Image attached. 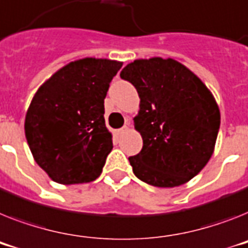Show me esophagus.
Instances as JSON below:
<instances>
[{
  "label": "esophagus",
  "mask_w": 248,
  "mask_h": 248,
  "mask_svg": "<svg viewBox=\"0 0 248 248\" xmlns=\"http://www.w3.org/2000/svg\"><path fill=\"white\" fill-rule=\"evenodd\" d=\"M128 126H130V122H128V121H127V122H126V124H124V127L120 128V130H117V134H118V135L124 134V131H126V130H127V128H128Z\"/></svg>",
  "instance_id": "34e87169"
}]
</instances>
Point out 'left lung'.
<instances>
[{"label":"left lung","instance_id":"obj_1","mask_svg":"<svg viewBox=\"0 0 248 248\" xmlns=\"http://www.w3.org/2000/svg\"><path fill=\"white\" fill-rule=\"evenodd\" d=\"M120 76L140 97L134 121L143 145L128 157L134 174L160 188L189 182L209 161L219 131V108L209 89L174 59L135 60Z\"/></svg>","mask_w":248,"mask_h":248}]
</instances>
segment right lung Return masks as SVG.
I'll return each mask as SVG.
<instances>
[{
    "instance_id": "add662e5",
    "label": "right lung",
    "mask_w": 248,
    "mask_h": 248,
    "mask_svg": "<svg viewBox=\"0 0 248 248\" xmlns=\"http://www.w3.org/2000/svg\"><path fill=\"white\" fill-rule=\"evenodd\" d=\"M121 66L94 58L72 62L35 93L25 135L35 161L54 182L80 184L101 175L113 147L105 98Z\"/></svg>"
}]
</instances>
